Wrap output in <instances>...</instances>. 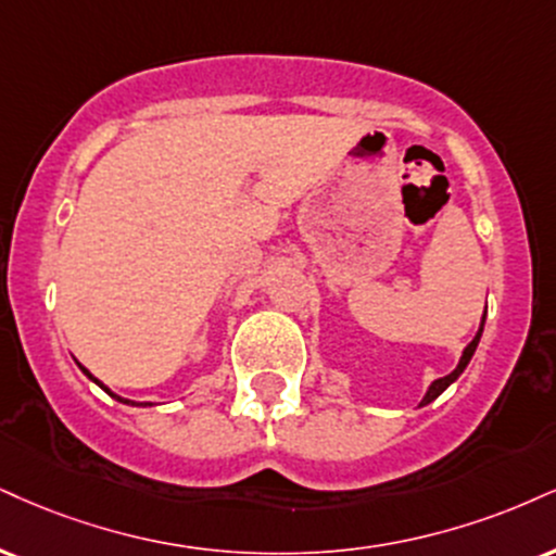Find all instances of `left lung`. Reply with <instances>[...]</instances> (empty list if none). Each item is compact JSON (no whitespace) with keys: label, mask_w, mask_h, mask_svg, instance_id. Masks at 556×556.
<instances>
[{"label":"left lung","mask_w":556,"mask_h":556,"mask_svg":"<svg viewBox=\"0 0 556 556\" xmlns=\"http://www.w3.org/2000/svg\"><path fill=\"white\" fill-rule=\"evenodd\" d=\"M484 316H486V313H484ZM481 331H484V320H481V329H479V333H477V337H473V339H471V344H469V346H466V350H464V354H460V363H458V367H456V370H453V372H451V376H445V378H438V380H434V383L430 386V391H427V396L422 399V406H425V404H430V401H434V399H438V396H440V393H443V391H445V388H447V386H451V383H453V380H456V378L460 376V372H464V370H466V365H469V359L473 357V352H477V344H479V339H481Z\"/></svg>","instance_id":"1"}]
</instances>
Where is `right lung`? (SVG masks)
Segmentation results:
<instances>
[{
    "label": "right lung",
    "instance_id": "right-lung-1",
    "mask_svg": "<svg viewBox=\"0 0 556 556\" xmlns=\"http://www.w3.org/2000/svg\"><path fill=\"white\" fill-rule=\"evenodd\" d=\"M83 372H85V376H87V378H92V376H90V372H87V370H85V367H83ZM92 380H96V378H92ZM96 383H98L100 388H103V391H109V388H105L103 383H100V380H96ZM109 393H111V391H109ZM111 396H113V399H118V401H124V404H131V401H126V399H122V396H116V393H111Z\"/></svg>",
    "mask_w": 556,
    "mask_h": 556
}]
</instances>
